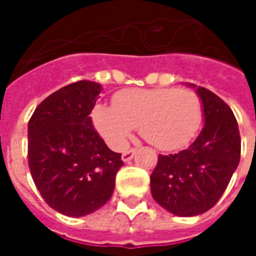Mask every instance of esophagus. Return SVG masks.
Instances as JSON below:
<instances>
[{"instance_id": "34e87169", "label": "esophagus", "mask_w": 256, "mask_h": 256, "mask_svg": "<svg viewBox=\"0 0 256 256\" xmlns=\"http://www.w3.org/2000/svg\"><path fill=\"white\" fill-rule=\"evenodd\" d=\"M134 154H136V148H132V150H124L122 154V160L123 162H128L134 156Z\"/></svg>"}]
</instances>
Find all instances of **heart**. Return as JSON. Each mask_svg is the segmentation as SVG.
I'll list each match as a JSON object with an SVG mask.
<instances>
[{"instance_id": "b5f03b06", "label": "heart", "mask_w": 256, "mask_h": 256, "mask_svg": "<svg viewBox=\"0 0 256 256\" xmlns=\"http://www.w3.org/2000/svg\"><path fill=\"white\" fill-rule=\"evenodd\" d=\"M96 130L112 150L128 144L136 126L150 145L174 150L186 145L203 120V101L193 90L124 89L112 96V106L92 111Z\"/></svg>"}]
</instances>
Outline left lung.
I'll return each instance as SVG.
<instances>
[{"label":"left lung","instance_id":"1","mask_svg":"<svg viewBox=\"0 0 256 256\" xmlns=\"http://www.w3.org/2000/svg\"><path fill=\"white\" fill-rule=\"evenodd\" d=\"M203 101L204 128L188 150L159 155L150 174L158 204L178 216H194L212 208L238 166L242 140L230 106L211 90L198 88Z\"/></svg>","mask_w":256,"mask_h":256}]
</instances>
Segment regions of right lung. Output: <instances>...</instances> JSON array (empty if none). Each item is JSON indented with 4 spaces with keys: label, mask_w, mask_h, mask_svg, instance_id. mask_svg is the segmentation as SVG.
Wrapping results in <instances>:
<instances>
[{
    "label": "right lung",
    "mask_w": 256,
    "mask_h": 256,
    "mask_svg": "<svg viewBox=\"0 0 256 256\" xmlns=\"http://www.w3.org/2000/svg\"><path fill=\"white\" fill-rule=\"evenodd\" d=\"M101 86L67 84L46 97L28 120V167L49 207L84 216L111 198L122 154L112 152L92 124Z\"/></svg>",
    "instance_id": "obj_1"
}]
</instances>
